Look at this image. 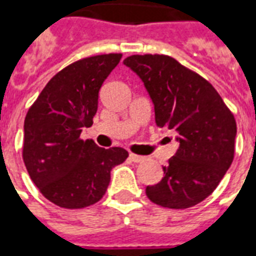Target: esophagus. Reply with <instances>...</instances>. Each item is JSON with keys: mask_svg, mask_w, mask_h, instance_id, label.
Returning <instances> with one entry per match:
<instances>
[{"mask_svg": "<svg viewBox=\"0 0 256 256\" xmlns=\"http://www.w3.org/2000/svg\"><path fill=\"white\" fill-rule=\"evenodd\" d=\"M128 158H130L133 162H142L144 160H145V157L144 156H138V154H133V153H130Z\"/></svg>", "mask_w": 256, "mask_h": 256, "instance_id": "1", "label": "esophagus"}]
</instances>
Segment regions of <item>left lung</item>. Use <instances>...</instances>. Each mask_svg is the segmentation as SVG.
<instances>
[{
    "mask_svg": "<svg viewBox=\"0 0 256 256\" xmlns=\"http://www.w3.org/2000/svg\"><path fill=\"white\" fill-rule=\"evenodd\" d=\"M123 64L145 85L158 128L176 133L179 148L146 187L153 204L187 209L216 190L234 162L236 120L209 81L171 56H132Z\"/></svg>",
    "mask_w": 256,
    "mask_h": 256,
    "instance_id": "left-lung-1",
    "label": "left lung"
}]
</instances>
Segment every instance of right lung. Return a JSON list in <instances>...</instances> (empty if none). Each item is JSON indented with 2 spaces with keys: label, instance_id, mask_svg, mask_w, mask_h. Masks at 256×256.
<instances>
[{
  "label": "right lung",
  "instance_id": "right-lung-1",
  "mask_svg": "<svg viewBox=\"0 0 256 256\" xmlns=\"http://www.w3.org/2000/svg\"><path fill=\"white\" fill-rule=\"evenodd\" d=\"M122 54L88 56L56 73L28 110L22 160L44 198L65 209H81L103 198L111 170L128 153L81 140L98 111L99 90Z\"/></svg>",
  "mask_w": 256,
  "mask_h": 256
}]
</instances>
